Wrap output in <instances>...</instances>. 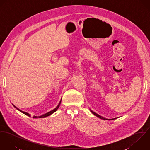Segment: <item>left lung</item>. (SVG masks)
<instances>
[{"label":"left lung","instance_id":"obj_1","mask_svg":"<svg viewBox=\"0 0 150 150\" xmlns=\"http://www.w3.org/2000/svg\"><path fill=\"white\" fill-rule=\"evenodd\" d=\"M91 111L95 115H96V117H99V118H101V119H102V120H108L109 119H107V118H103V117H102V116H100V115H98V114H96V113H95V112H93V111H91ZM114 119H116V118H113V119H110V120H114Z\"/></svg>","mask_w":150,"mask_h":150}]
</instances>
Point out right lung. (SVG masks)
Segmentation results:
<instances>
[{"label": "right lung", "instance_id": "1", "mask_svg": "<svg viewBox=\"0 0 150 150\" xmlns=\"http://www.w3.org/2000/svg\"><path fill=\"white\" fill-rule=\"evenodd\" d=\"M61 100L60 101V102H59V105H58V106L56 107L55 109H54L53 110H52V111H50V112H47V113H46V114H43V115H41V116H39V117H37V116H33V118H45V117H48V116L50 115L51 114H53L54 112H55V111L57 110V109L59 108V106H60V105H61ZM13 105V106L15 107L16 108H17L18 110H19L20 111H21V112L23 113L24 114H25V115H28V116H29V117H30V114H28V112H26L23 111H22V110H20L18 108H17V107H16V106H15L14 105Z\"/></svg>", "mask_w": 150, "mask_h": 150}]
</instances>
